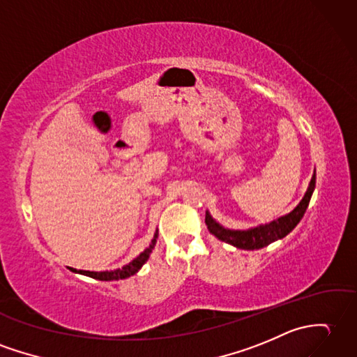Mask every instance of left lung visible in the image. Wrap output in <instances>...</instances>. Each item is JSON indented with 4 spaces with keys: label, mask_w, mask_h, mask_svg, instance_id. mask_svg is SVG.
<instances>
[{
    "label": "left lung",
    "mask_w": 357,
    "mask_h": 357,
    "mask_svg": "<svg viewBox=\"0 0 357 357\" xmlns=\"http://www.w3.org/2000/svg\"><path fill=\"white\" fill-rule=\"evenodd\" d=\"M314 184H317V172L313 173L307 192H305L301 202L298 204L291 213L286 214V216L278 218L277 220H272L269 223H264V225L250 228L245 231L228 229L219 225V223L210 216V213L206 211L205 214L206 228H208V231L213 236H216L219 240H222V242L233 245L238 248V250H250V251L260 250V248L268 246L269 243L275 242L278 238L286 237L298 225V223H300L305 210H307L309 206L310 197L314 190Z\"/></svg>",
    "instance_id": "8db88e82"
}]
</instances>
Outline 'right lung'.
Returning <instances> with one entry per match:
<instances>
[{
    "label": "right lung",
    "mask_w": 357,
    "mask_h": 357,
    "mask_svg": "<svg viewBox=\"0 0 357 357\" xmlns=\"http://www.w3.org/2000/svg\"><path fill=\"white\" fill-rule=\"evenodd\" d=\"M156 238H158V229H156V233L152 238L151 245H149V248H146V250L141 252L137 259L132 260L130 263L124 264L123 268L120 269H114V271H103V272H91V271H77V269H73L70 268L73 272H77V273H82V275H86V277H91V278H96V280H100V281H114V280H123V278H128L130 275H135V273L141 269V266L149 260V255H151L152 250L156 245Z\"/></svg>",
    "instance_id": "obj_1"
}]
</instances>
